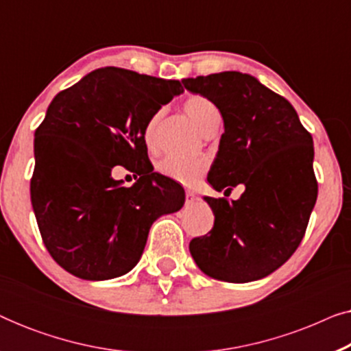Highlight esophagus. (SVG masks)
Here are the masks:
<instances>
[{"instance_id":"esophagus-1","label":"esophagus","mask_w":351,"mask_h":351,"mask_svg":"<svg viewBox=\"0 0 351 351\" xmlns=\"http://www.w3.org/2000/svg\"><path fill=\"white\" fill-rule=\"evenodd\" d=\"M185 196H186V203H189V204H190V203H193V201L198 199V196H196L195 191H191V190H186Z\"/></svg>"}]
</instances>
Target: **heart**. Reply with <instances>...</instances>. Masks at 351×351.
<instances>
[{
  "mask_svg": "<svg viewBox=\"0 0 351 351\" xmlns=\"http://www.w3.org/2000/svg\"><path fill=\"white\" fill-rule=\"evenodd\" d=\"M184 110L190 121L199 129L201 132L209 126L214 119L219 118L217 107L203 95H190L184 102ZM160 121V113H155L145 123L143 128V141L148 148L156 147V126ZM158 172L167 179L179 182L185 186H193L201 179L208 169V162L201 158H179V156H166L156 166Z\"/></svg>",
  "mask_w": 351,
  "mask_h": 351,
  "instance_id": "1",
  "label": "heart"
}]
</instances>
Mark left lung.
Returning a JSON list of instances; mask_svg holds the SVG:
<instances>
[{
    "label": "left lung",
    "mask_w": 351,
    "mask_h": 351,
    "mask_svg": "<svg viewBox=\"0 0 351 351\" xmlns=\"http://www.w3.org/2000/svg\"><path fill=\"white\" fill-rule=\"evenodd\" d=\"M182 83L223 118L209 184L225 193L239 184L246 189L237 201L204 196L214 227L191 239V257L215 280H261L295 252L305 234L318 196L313 138L294 107L251 75L222 71Z\"/></svg>",
    "instance_id": "8db88e82"
}]
</instances>
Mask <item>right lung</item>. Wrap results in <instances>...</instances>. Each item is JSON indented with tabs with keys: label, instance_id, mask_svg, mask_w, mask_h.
I'll return each instance as SVG.
<instances>
[{
	"label": "right lung",
	"instance_id": "right-lung-1",
	"mask_svg": "<svg viewBox=\"0 0 351 351\" xmlns=\"http://www.w3.org/2000/svg\"><path fill=\"white\" fill-rule=\"evenodd\" d=\"M182 93L177 80L105 66L52 99L35 132L30 195L47 252L71 275H126L152 223L184 206V189L153 172L143 141L150 117ZM114 165L136 171V184L114 181Z\"/></svg>",
	"mask_w": 351,
	"mask_h": 351
}]
</instances>
